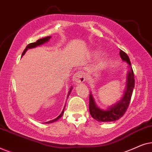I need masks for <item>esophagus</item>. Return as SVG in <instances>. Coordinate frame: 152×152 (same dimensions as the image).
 I'll return each mask as SVG.
<instances>
[{"label":"esophagus","instance_id":"esophagus-1","mask_svg":"<svg viewBox=\"0 0 152 152\" xmlns=\"http://www.w3.org/2000/svg\"><path fill=\"white\" fill-rule=\"evenodd\" d=\"M85 80H86V77H85L84 73L82 71H77L75 72L73 75V77H72V80H73L75 84L82 83L84 82Z\"/></svg>","mask_w":152,"mask_h":152}]
</instances>
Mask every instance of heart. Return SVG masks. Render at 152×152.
Returning <instances> with one entry per match:
<instances>
[{
  "label": "heart",
  "instance_id": "1",
  "mask_svg": "<svg viewBox=\"0 0 152 152\" xmlns=\"http://www.w3.org/2000/svg\"><path fill=\"white\" fill-rule=\"evenodd\" d=\"M107 59V56L105 54H101L99 57V62H104Z\"/></svg>",
  "mask_w": 152,
  "mask_h": 152
}]
</instances>
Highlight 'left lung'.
Segmentation results:
<instances>
[{"label":"left lung","mask_w":152,"mask_h":152,"mask_svg":"<svg viewBox=\"0 0 152 152\" xmlns=\"http://www.w3.org/2000/svg\"><path fill=\"white\" fill-rule=\"evenodd\" d=\"M120 55L122 61L129 64L126 90L121 99L117 102V103L109 107L107 109H102L97 107L92 93H91L89 95V111L91 115L98 122H113L120 119L125 113L129 105L135 85L134 74L128 55L122 50H120Z\"/></svg>","instance_id":"left-lung-1"}]
</instances>
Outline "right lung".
<instances>
[{"instance_id":"obj_1","label":"right lung","mask_w":152,"mask_h":152,"mask_svg":"<svg viewBox=\"0 0 152 152\" xmlns=\"http://www.w3.org/2000/svg\"><path fill=\"white\" fill-rule=\"evenodd\" d=\"M50 38H51V36L46 37H45V38H42V39H39V40H37V41H36V42H34V43H30V44H28V45H27V46H26V49L24 50V51L23 52V53H22V56H23V55H24V54L26 53V52L27 50H28V49L34 48H36V47H37V46H39V45H42V44H43V43H45L48 42V41H49V39H50ZM72 89V87L71 86V87H70V91H69V92H68V96H69V95H70V92H71ZM68 97H67V98H68ZM65 107H66V106H65ZM65 107H64V108H65ZM64 108L63 111H62V112L61 113V114H60V115H59V116H58L57 118H56L55 119H54V120H50V121H48V122H45V124L53 123V122H56V121H57V120H59L60 118L62 117V115H63V114H64Z\"/></svg>"}]
</instances>
